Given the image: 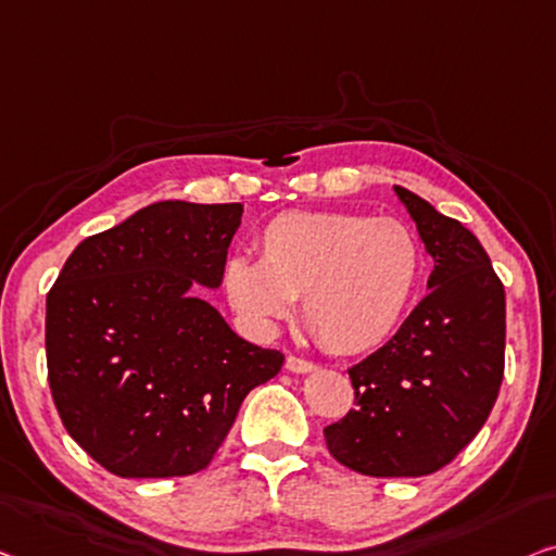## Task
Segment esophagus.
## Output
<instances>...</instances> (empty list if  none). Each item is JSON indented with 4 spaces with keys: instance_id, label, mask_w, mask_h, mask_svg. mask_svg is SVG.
Masks as SVG:
<instances>
[{
    "instance_id": "1",
    "label": "esophagus",
    "mask_w": 556,
    "mask_h": 556,
    "mask_svg": "<svg viewBox=\"0 0 556 556\" xmlns=\"http://www.w3.org/2000/svg\"><path fill=\"white\" fill-rule=\"evenodd\" d=\"M287 369L294 371V375H306V371H314L317 369V364L304 359V357H296V354H289L287 357Z\"/></svg>"
}]
</instances>
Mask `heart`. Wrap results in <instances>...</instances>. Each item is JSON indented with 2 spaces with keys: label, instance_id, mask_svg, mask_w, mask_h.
Wrapping results in <instances>:
<instances>
[{
  "label": "heart",
  "instance_id": "obj_1",
  "mask_svg": "<svg viewBox=\"0 0 556 556\" xmlns=\"http://www.w3.org/2000/svg\"><path fill=\"white\" fill-rule=\"evenodd\" d=\"M260 260L227 262L231 304L256 325L302 296L306 329L339 354L382 344L417 292L425 252L409 225L357 212H281L256 239Z\"/></svg>",
  "mask_w": 556,
  "mask_h": 556
}]
</instances>
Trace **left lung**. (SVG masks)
<instances>
[{
  "instance_id": "8db88e82",
  "label": "left lung",
  "mask_w": 556,
  "mask_h": 556,
  "mask_svg": "<svg viewBox=\"0 0 556 556\" xmlns=\"http://www.w3.org/2000/svg\"><path fill=\"white\" fill-rule=\"evenodd\" d=\"M432 254L429 294L400 331L354 364V404L325 427L339 464L369 477H425L477 437L504 377L507 304L490 256L462 222L394 187Z\"/></svg>"
}]
</instances>
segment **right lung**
Returning a JSON list of instances; mask_svg holds the SVG:
<instances>
[{
	"label": "right lung",
	"instance_id": "right-lung-1",
	"mask_svg": "<svg viewBox=\"0 0 556 556\" xmlns=\"http://www.w3.org/2000/svg\"><path fill=\"white\" fill-rule=\"evenodd\" d=\"M242 204L156 202L87 237L47 294V375L70 437L127 479L187 477L285 354L231 331L217 289Z\"/></svg>",
	"mask_w": 556,
	"mask_h": 556
}]
</instances>
